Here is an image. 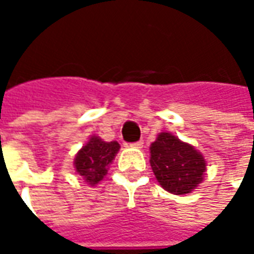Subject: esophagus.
Returning a JSON list of instances; mask_svg holds the SVG:
<instances>
[{
  "label": "esophagus",
  "instance_id": "esophagus-1",
  "mask_svg": "<svg viewBox=\"0 0 254 254\" xmlns=\"http://www.w3.org/2000/svg\"><path fill=\"white\" fill-rule=\"evenodd\" d=\"M130 147H134V148H141L143 147V140H137V141H134L130 144Z\"/></svg>",
  "mask_w": 254,
  "mask_h": 254
}]
</instances>
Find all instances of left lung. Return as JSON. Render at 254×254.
<instances>
[{
  "instance_id": "left-lung-1",
  "label": "left lung",
  "mask_w": 254,
  "mask_h": 254,
  "mask_svg": "<svg viewBox=\"0 0 254 254\" xmlns=\"http://www.w3.org/2000/svg\"><path fill=\"white\" fill-rule=\"evenodd\" d=\"M152 172L172 194H189L202 182L206 162L192 145L170 133H159L150 147Z\"/></svg>"
}]
</instances>
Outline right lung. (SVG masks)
I'll use <instances>...</instances> for the list:
<instances>
[{"label": "right lung", "mask_w": 254, "mask_h": 254, "mask_svg": "<svg viewBox=\"0 0 254 254\" xmlns=\"http://www.w3.org/2000/svg\"><path fill=\"white\" fill-rule=\"evenodd\" d=\"M120 150L117 141H103L97 136L90 137L86 144L78 151L74 165L78 175L84 177L90 186H95L107 175L109 166Z\"/></svg>", "instance_id": "right-lung-1"}]
</instances>
